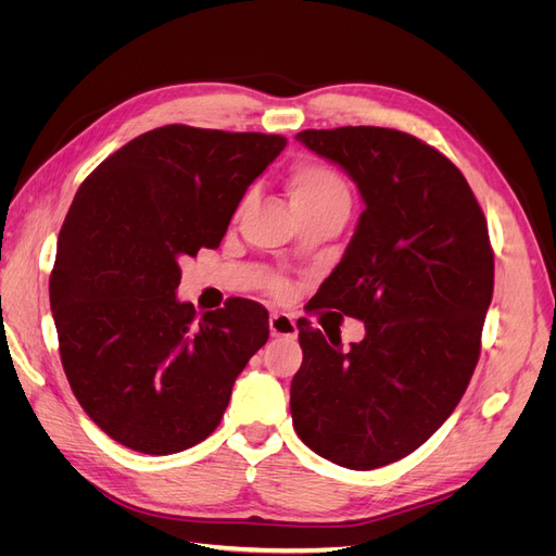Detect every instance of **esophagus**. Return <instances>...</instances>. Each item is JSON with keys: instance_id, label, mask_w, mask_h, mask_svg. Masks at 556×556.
Wrapping results in <instances>:
<instances>
[{"instance_id": "34e87169", "label": "esophagus", "mask_w": 556, "mask_h": 556, "mask_svg": "<svg viewBox=\"0 0 556 556\" xmlns=\"http://www.w3.org/2000/svg\"><path fill=\"white\" fill-rule=\"evenodd\" d=\"M268 329H271V336H285V339H296V323L290 313H271L268 317Z\"/></svg>"}]
</instances>
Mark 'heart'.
Listing matches in <instances>:
<instances>
[{
	"label": "heart",
	"mask_w": 556,
	"mask_h": 556,
	"mask_svg": "<svg viewBox=\"0 0 556 556\" xmlns=\"http://www.w3.org/2000/svg\"><path fill=\"white\" fill-rule=\"evenodd\" d=\"M288 192L294 213L313 211L323 206H345L350 208V190L348 182L329 169L327 164L317 162H299L288 174ZM266 290L285 296L290 292V282L282 278H268Z\"/></svg>",
	"instance_id": "b5f03b06"
}]
</instances>
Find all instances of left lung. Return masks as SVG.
Wrapping results in <instances>:
<instances>
[{
    "instance_id": "8db88e82",
    "label": "left lung",
    "mask_w": 556,
    "mask_h": 556,
    "mask_svg": "<svg viewBox=\"0 0 556 556\" xmlns=\"http://www.w3.org/2000/svg\"><path fill=\"white\" fill-rule=\"evenodd\" d=\"M296 139L341 164L366 204L315 294V308L362 319L366 336L343 350L341 336L299 319L292 422L319 457L371 470L429 441L466 392L494 292L490 231L464 174L413 134L339 127Z\"/></svg>"
}]
</instances>
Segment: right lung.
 I'll list each match as a JSON object with an SVG mask.
<instances>
[{"label":"right lung","mask_w":556,"mask_h":556,"mask_svg":"<svg viewBox=\"0 0 556 556\" xmlns=\"http://www.w3.org/2000/svg\"><path fill=\"white\" fill-rule=\"evenodd\" d=\"M280 134L164 125L115 150L64 217L50 308L66 380L92 422L143 454L188 450L215 431L233 380L268 339L257 301L197 317L180 262L217 248Z\"/></svg>","instance_id":"obj_1"}]
</instances>
